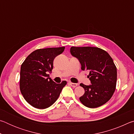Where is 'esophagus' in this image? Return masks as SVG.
Wrapping results in <instances>:
<instances>
[{
	"instance_id": "1",
	"label": "esophagus",
	"mask_w": 134,
	"mask_h": 134,
	"mask_svg": "<svg viewBox=\"0 0 134 134\" xmlns=\"http://www.w3.org/2000/svg\"><path fill=\"white\" fill-rule=\"evenodd\" d=\"M69 84H70V85H71L72 87H76V86L78 85L77 83H71V82L69 83Z\"/></svg>"
}]
</instances>
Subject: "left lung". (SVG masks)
I'll list each match as a JSON object with an SVG mask.
<instances>
[{
	"label": "left lung",
	"mask_w": 134,
	"mask_h": 134,
	"mask_svg": "<svg viewBox=\"0 0 134 134\" xmlns=\"http://www.w3.org/2000/svg\"><path fill=\"white\" fill-rule=\"evenodd\" d=\"M71 55L78 59L82 70H89V86L80 83L85 93L79 99L86 107L95 108L110 100L116 89V67L109 54L103 49L92 47L70 48Z\"/></svg>",
	"instance_id": "8db88e82"
}]
</instances>
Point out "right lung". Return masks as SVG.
Masks as SVG:
<instances>
[{
	"label": "right lung",
	"instance_id": "1",
	"mask_svg": "<svg viewBox=\"0 0 134 134\" xmlns=\"http://www.w3.org/2000/svg\"><path fill=\"white\" fill-rule=\"evenodd\" d=\"M64 47L38 49L27 57L20 72V90L29 104L37 109L51 106L57 100L67 81L57 84L49 77L53 61Z\"/></svg>",
	"mask_w": 134,
	"mask_h": 134
}]
</instances>
